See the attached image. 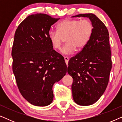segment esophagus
<instances>
[{"instance_id": "1", "label": "esophagus", "mask_w": 122, "mask_h": 122, "mask_svg": "<svg viewBox=\"0 0 122 122\" xmlns=\"http://www.w3.org/2000/svg\"><path fill=\"white\" fill-rule=\"evenodd\" d=\"M64 60H65V62H66V64L68 65V61H69V58L68 56H64Z\"/></svg>"}]
</instances>
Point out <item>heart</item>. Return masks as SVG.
<instances>
[{
  "label": "heart",
  "mask_w": 122,
  "mask_h": 122,
  "mask_svg": "<svg viewBox=\"0 0 122 122\" xmlns=\"http://www.w3.org/2000/svg\"><path fill=\"white\" fill-rule=\"evenodd\" d=\"M93 31V25L88 19H66L56 26V31H49L48 37L52 47L61 49L66 38V44L61 49L63 54H70L76 48L81 49L89 41Z\"/></svg>",
  "instance_id": "obj_1"
}]
</instances>
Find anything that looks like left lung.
Listing matches in <instances>:
<instances>
[{"mask_svg":"<svg viewBox=\"0 0 122 122\" xmlns=\"http://www.w3.org/2000/svg\"><path fill=\"white\" fill-rule=\"evenodd\" d=\"M87 17L93 25L89 41L80 52L70 59L68 73L73 79L74 101L80 106H90L102 96L108 86L112 69L109 33L96 15L81 14L72 17Z\"/></svg>","mask_w":122,"mask_h":122,"instance_id":"obj_1","label":"left lung"}]
</instances>
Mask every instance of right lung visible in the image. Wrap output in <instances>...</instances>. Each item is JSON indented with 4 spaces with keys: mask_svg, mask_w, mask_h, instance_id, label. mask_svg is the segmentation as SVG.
<instances>
[{
    "mask_svg": "<svg viewBox=\"0 0 122 122\" xmlns=\"http://www.w3.org/2000/svg\"><path fill=\"white\" fill-rule=\"evenodd\" d=\"M59 19L41 13L30 15L15 33L13 71L21 94L34 106L52 102L53 85L67 71L64 58L53 49L48 37L51 26Z\"/></svg>",
    "mask_w": 122,
    "mask_h": 122,
    "instance_id": "add662e5",
    "label": "right lung"
}]
</instances>
